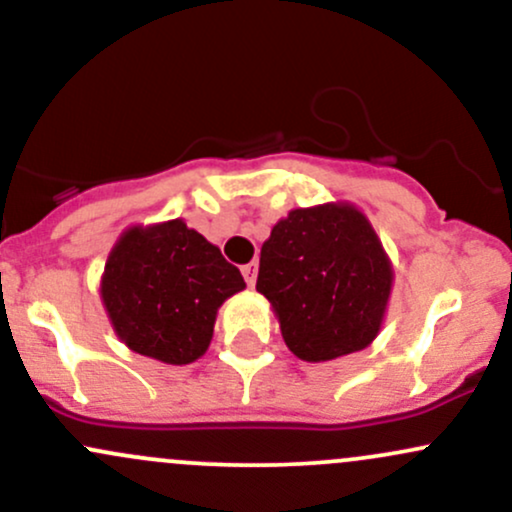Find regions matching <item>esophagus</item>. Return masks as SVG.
<instances>
[{
    "label": "esophagus",
    "instance_id": "1",
    "mask_svg": "<svg viewBox=\"0 0 512 512\" xmlns=\"http://www.w3.org/2000/svg\"><path fill=\"white\" fill-rule=\"evenodd\" d=\"M242 277H245L247 287H255V282H257V262H250V265L242 267Z\"/></svg>",
    "mask_w": 512,
    "mask_h": 512
}]
</instances>
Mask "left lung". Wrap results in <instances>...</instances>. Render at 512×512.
<instances>
[{"label": "left lung", "mask_w": 512, "mask_h": 512, "mask_svg": "<svg viewBox=\"0 0 512 512\" xmlns=\"http://www.w3.org/2000/svg\"><path fill=\"white\" fill-rule=\"evenodd\" d=\"M395 270L353 203L294 208L262 242L257 292L306 363L358 353L383 326Z\"/></svg>", "instance_id": "1"}]
</instances>
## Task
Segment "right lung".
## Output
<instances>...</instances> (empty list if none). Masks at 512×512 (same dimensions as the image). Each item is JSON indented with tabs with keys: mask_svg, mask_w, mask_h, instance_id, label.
I'll return each instance as SVG.
<instances>
[{
	"mask_svg": "<svg viewBox=\"0 0 512 512\" xmlns=\"http://www.w3.org/2000/svg\"><path fill=\"white\" fill-rule=\"evenodd\" d=\"M242 289L238 267L181 218L127 228L100 279L117 338L169 365H188L208 351L218 309Z\"/></svg>",
	"mask_w": 512,
	"mask_h": 512,
	"instance_id": "add662e5",
	"label": "right lung"
}]
</instances>
